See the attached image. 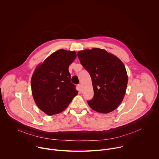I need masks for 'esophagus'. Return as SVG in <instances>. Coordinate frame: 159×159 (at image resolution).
Listing matches in <instances>:
<instances>
[{
  "label": "esophagus",
  "instance_id": "34e87169",
  "mask_svg": "<svg viewBox=\"0 0 159 159\" xmlns=\"http://www.w3.org/2000/svg\"><path fill=\"white\" fill-rule=\"evenodd\" d=\"M78 89H79L80 92L81 93V84H78Z\"/></svg>",
  "mask_w": 159,
  "mask_h": 159
}]
</instances>
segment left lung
I'll use <instances>...</instances> for the list:
<instances>
[{"instance_id": "1", "label": "left lung", "mask_w": 159, "mask_h": 159, "mask_svg": "<svg viewBox=\"0 0 159 159\" xmlns=\"http://www.w3.org/2000/svg\"><path fill=\"white\" fill-rule=\"evenodd\" d=\"M78 57L92 80L94 94L88 101L89 107L103 114L115 110L124 99L128 82L124 63L116 56L98 48L80 51Z\"/></svg>"}]
</instances>
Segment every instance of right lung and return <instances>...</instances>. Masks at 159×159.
Returning <instances> with one entry per match:
<instances>
[{
	"mask_svg": "<svg viewBox=\"0 0 159 159\" xmlns=\"http://www.w3.org/2000/svg\"><path fill=\"white\" fill-rule=\"evenodd\" d=\"M76 57L75 51L58 50L39 64L32 75L34 99L39 108L49 116L65 111L78 94L68 70Z\"/></svg>",
	"mask_w": 159,
	"mask_h": 159,
	"instance_id": "obj_1",
	"label": "right lung"
}]
</instances>
